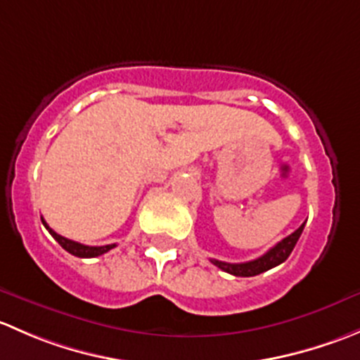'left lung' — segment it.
<instances>
[{"mask_svg":"<svg viewBox=\"0 0 360 360\" xmlns=\"http://www.w3.org/2000/svg\"><path fill=\"white\" fill-rule=\"evenodd\" d=\"M304 223L297 228L294 233L289 235V237L282 238L277 245H274L268 252H264L263 256H259L257 259L248 261V263H224V261L210 259L212 264H216L217 268H221L226 274L235 275V277H254V275H259L263 271L270 270V268L278 266L281 263H284L289 257V254L292 252L294 245H296L297 238L303 233Z\"/></svg>","mask_w":360,"mask_h":360,"instance_id":"obj_1","label":"left lung"}]
</instances>
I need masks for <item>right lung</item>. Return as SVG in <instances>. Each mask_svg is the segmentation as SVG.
I'll return each instance as SVG.
<instances>
[{
  "instance_id": "obj_1",
  "label": "right lung",
  "mask_w": 360,
  "mask_h": 360,
  "mask_svg": "<svg viewBox=\"0 0 360 360\" xmlns=\"http://www.w3.org/2000/svg\"><path fill=\"white\" fill-rule=\"evenodd\" d=\"M41 223H43V226H45L46 230H49V233L52 235V237L56 238L57 242H59L60 248L66 249L69 254H72V256H76V257H97V256H101V254H104V252H108V250H111L112 248H116L115 244H110V245H101V248H90V245L78 244V242L69 240V238L63 237V235L56 233V231H53L52 228H50L49 224L45 223V219H43V217H41Z\"/></svg>"
}]
</instances>
